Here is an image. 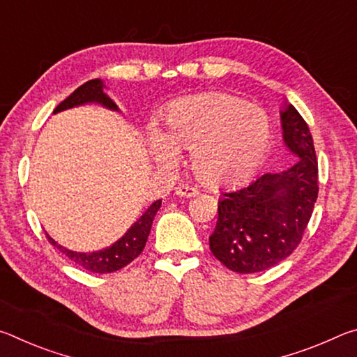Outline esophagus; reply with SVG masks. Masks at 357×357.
<instances>
[{"mask_svg": "<svg viewBox=\"0 0 357 357\" xmlns=\"http://www.w3.org/2000/svg\"><path fill=\"white\" fill-rule=\"evenodd\" d=\"M197 193H198V190L195 189V187H192V185L183 184V185H178L176 187V195H179V197L190 198V197H195Z\"/></svg>", "mask_w": 357, "mask_h": 357, "instance_id": "esophagus-1", "label": "esophagus"}]
</instances>
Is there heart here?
I'll return each instance as SVG.
<instances>
[{"label":"heart","mask_w":357,"mask_h":357,"mask_svg":"<svg viewBox=\"0 0 357 357\" xmlns=\"http://www.w3.org/2000/svg\"><path fill=\"white\" fill-rule=\"evenodd\" d=\"M271 121L257 105L225 93L184 98L168 108L164 130H153L151 148L160 160L174 149L190 151V167L202 183L236 185L250 178L271 146Z\"/></svg>","instance_id":"obj_1"}]
</instances>
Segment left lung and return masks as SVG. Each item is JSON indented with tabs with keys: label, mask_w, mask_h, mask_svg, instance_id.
Wrapping results in <instances>:
<instances>
[{
	"label": "left lung",
	"mask_w": 357,
	"mask_h": 357,
	"mask_svg": "<svg viewBox=\"0 0 357 357\" xmlns=\"http://www.w3.org/2000/svg\"><path fill=\"white\" fill-rule=\"evenodd\" d=\"M280 119L283 142L299 160L222 193L209 236L213 255L239 274L261 273L291 255L318 198V162L309 126L291 104L280 112Z\"/></svg>",
	"instance_id": "8db88e82"
}]
</instances>
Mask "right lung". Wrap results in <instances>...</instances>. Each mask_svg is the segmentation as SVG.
<instances>
[{"label":"right lung","mask_w":357,"mask_h":357,"mask_svg":"<svg viewBox=\"0 0 357 357\" xmlns=\"http://www.w3.org/2000/svg\"><path fill=\"white\" fill-rule=\"evenodd\" d=\"M91 102L104 105L114 112L119 110L116 104H114V102L105 94L104 82L99 80V78H96V80H89L86 83H83L82 86H78L68 99H64L61 104L55 108V112L53 113L68 110V108L77 107V105L91 104ZM160 204H162V200L154 202L146 211H144V214L140 217V219H138L134 225L126 231L123 238L118 239L113 245L98 252L88 253V252L69 250L66 249V247L59 245L56 241H53L47 233L45 234H47V239L50 241V244L55 245L59 252L64 253L72 263L80 266V268L96 274L114 273V271H119L121 268H124V266H128L130 261H134V259L143 252L149 236L151 225H153L154 215L157 214V211H159Z\"/></svg>","instance_id":"add662e5"}]
</instances>
